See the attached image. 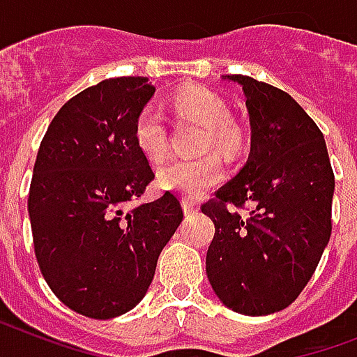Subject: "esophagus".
<instances>
[{"label": "esophagus", "instance_id": "1", "mask_svg": "<svg viewBox=\"0 0 357 357\" xmlns=\"http://www.w3.org/2000/svg\"><path fill=\"white\" fill-rule=\"evenodd\" d=\"M182 206H184V214H197V210H199V204L195 203V201H192V199H184L182 201Z\"/></svg>", "mask_w": 357, "mask_h": 357}]
</instances>
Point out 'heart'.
<instances>
[{"mask_svg":"<svg viewBox=\"0 0 357 357\" xmlns=\"http://www.w3.org/2000/svg\"><path fill=\"white\" fill-rule=\"evenodd\" d=\"M173 109L181 119L203 126L201 151L216 149L225 156L242 154L250 130L242 121L231 117V106L225 98L204 89L188 87L178 91L173 98ZM134 141L143 156L162 160L167 153V126L164 115L156 106H145L137 113L134 123ZM223 164L214 153L199 158H173L160 165L156 182L165 192H175L186 199H199L210 188L223 181Z\"/></svg>","mask_w":357,"mask_h":357,"instance_id":"obj_1","label":"heart"}]
</instances>
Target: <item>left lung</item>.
Wrapping results in <instances>:
<instances>
[{
	"label": "left lung",
	"mask_w": 357,
	"mask_h": 357,
	"mask_svg": "<svg viewBox=\"0 0 357 357\" xmlns=\"http://www.w3.org/2000/svg\"><path fill=\"white\" fill-rule=\"evenodd\" d=\"M229 79L244 89L251 153L201 206L216 225L206 275L227 307L261 317L289 307L319 266L335 176L324 135L289 93L242 74Z\"/></svg>",
	"instance_id": "8db88e82"
}]
</instances>
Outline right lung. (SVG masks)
<instances>
[{
	"label": "right lung",
	"mask_w": 357,
	"mask_h": 357,
	"mask_svg": "<svg viewBox=\"0 0 357 357\" xmlns=\"http://www.w3.org/2000/svg\"><path fill=\"white\" fill-rule=\"evenodd\" d=\"M154 91L143 76L87 87L57 112L38 147L27 197L35 257L55 296L89 319L141 302L184 218L171 192L128 208L154 178L134 141Z\"/></svg>",
	"instance_id": "obj_1"
}]
</instances>
